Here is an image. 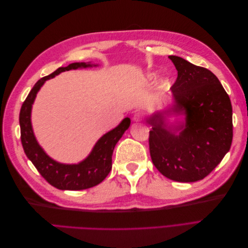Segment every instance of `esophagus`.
I'll list each match as a JSON object with an SVG mask.
<instances>
[{"mask_svg":"<svg viewBox=\"0 0 248 248\" xmlns=\"http://www.w3.org/2000/svg\"><path fill=\"white\" fill-rule=\"evenodd\" d=\"M132 120H133V122H136V123H139V122H141L142 121V115H141V112H136V114L133 115V117H132Z\"/></svg>","mask_w":248,"mask_h":248,"instance_id":"esophagus-1","label":"esophagus"}]
</instances>
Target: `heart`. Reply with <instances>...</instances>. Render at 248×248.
Segmentation results:
<instances>
[{"instance_id": "obj_1", "label": "heart", "mask_w": 248, "mask_h": 248, "mask_svg": "<svg viewBox=\"0 0 248 248\" xmlns=\"http://www.w3.org/2000/svg\"><path fill=\"white\" fill-rule=\"evenodd\" d=\"M156 78H157L156 73L150 72L146 76V81L153 82L156 79ZM170 81L168 78H160L158 79V81H157V89H158L159 91H166V90H168L170 88Z\"/></svg>"}]
</instances>
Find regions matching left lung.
Instances as JSON below:
<instances>
[{
    "label": "left lung",
    "mask_w": 248,
    "mask_h": 248,
    "mask_svg": "<svg viewBox=\"0 0 248 248\" xmlns=\"http://www.w3.org/2000/svg\"><path fill=\"white\" fill-rule=\"evenodd\" d=\"M169 59L178 78L170 88V106L147 118L152 126L150 154L164 177L177 182H197L209 175L230 151L232 104L211 71L177 56Z\"/></svg>",
    "instance_id": "8db88e82"
}]
</instances>
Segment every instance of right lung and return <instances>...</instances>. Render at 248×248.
<instances>
[{"label": "right lung", "mask_w": 248, "mask_h": 248, "mask_svg": "<svg viewBox=\"0 0 248 248\" xmlns=\"http://www.w3.org/2000/svg\"><path fill=\"white\" fill-rule=\"evenodd\" d=\"M97 66L99 64L78 62L69 64L67 67H60L55 72L36 82L20 108V139L24 151L41 176L58 189L82 190L101 183L111 170V157L115 146L130 126V119L128 117L124 118L114 129L103 134L96 141L86 158L78 163L59 162L48 156L39 145L33 130L31 116L33 104L41 87L46 80L54 78L64 71L92 68Z\"/></svg>", "instance_id": "obj_1"}]
</instances>
